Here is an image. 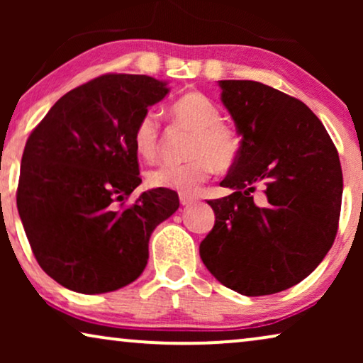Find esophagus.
<instances>
[{
    "label": "esophagus",
    "instance_id": "esophagus-1",
    "mask_svg": "<svg viewBox=\"0 0 363 363\" xmlns=\"http://www.w3.org/2000/svg\"><path fill=\"white\" fill-rule=\"evenodd\" d=\"M196 198L191 196V195H186V193H180V203L183 206H188L191 205V203H195Z\"/></svg>",
    "mask_w": 363,
    "mask_h": 363
}]
</instances>
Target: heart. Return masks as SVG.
Segmentation results:
<instances>
[{
  "instance_id": "b5f03b06",
  "label": "heart",
  "mask_w": 363,
  "mask_h": 363,
  "mask_svg": "<svg viewBox=\"0 0 363 363\" xmlns=\"http://www.w3.org/2000/svg\"><path fill=\"white\" fill-rule=\"evenodd\" d=\"M172 116L180 125L195 132L185 163H167L148 173V183L180 193H193L218 168L226 172L240 157V137L223 123L221 111L200 92H188L172 106ZM133 147L143 160H155L160 152V117L153 108L140 116L133 128Z\"/></svg>"
}]
</instances>
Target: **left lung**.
<instances>
[{"label": "left lung", "mask_w": 363, "mask_h": 363, "mask_svg": "<svg viewBox=\"0 0 363 363\" xmlns=\"http://www.w3.org/2000/svg\"><path fill=\"white\" fill-rule=\"evenodd\" d=\"M220 87L241 147L220 183L233 193L208 201L215 226L200 256L223 286L242 296L276 294L306 279L335 240L344 188L339 153L299 99L256 81Z\"/></svg>", "instance_id": "1"}]
</instances>
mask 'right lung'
Listing matches in <instances>:
<instances>
[{
  "instance_id": "1",
  "label": "right lung",
  "mask_w": 363,
  "mask_h": 363,
  "mask_svg": "<svg viewBox=\"0 0 363 363\" xmlns=\"http://www.w3.org/2000/svg\"><path fill=\"white\" fill-rule=\"evenodd\" d=\"M167 94L150 76L104 74L59 99L29 135L19 218L39 266L67 289L102 294L135 281L153 230L180 206L172 190L125 206L142 183L133 128Z\"/></svg>"
}]
</instances>
